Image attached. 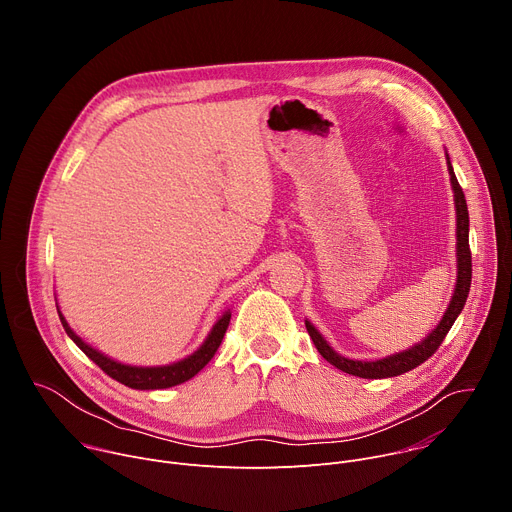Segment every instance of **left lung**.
I'll use <instances>...</instances> for the list:
<instances>
[{
	"label": "left lung",
	"mask_w": 512,
	"mask_h": 512,
	"mask_svg": "<svg viewBox=\"0 0 512 512\" xmlns=\"http://www.w3.org/2000/svg\"><path fill=\"white\" fill-rule=\"evenodd\" d=\"M448 160V172H450V182H452V190H454V202H456V255H458V277H456V287H454V296L452 302L444 314V318L440 320L431 334L421 340L419 344L391 354L387 358L381 360H352L346 358L342 354H338L326 340L324 336L306 320V328L310 338L314 340L318 352L332 364V367L340 369L342 373L360 377V379H387V377H397L403 375L415 367H419L421 362H425L440 344L444 342L446 334L450 332V328L454 326L456 318L460 316V312L464 310L468 291H470V283H472V253H470V243H468V233H470V218H468V204L462 192V186L458 184V178L454 174L450 156L446 154Z\"/></svg>",
	"instance_id": "1"
}]
</instances>
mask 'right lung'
<instances>
[{
    "label": "right lung",
    "instance_id": "right-lung-1",
    "mask_svg": "<svg viewBox=\"0 0 512 512\" xmlns=\"http://www.w3.org/2000/svg\"><path fill=\"white\" fill-rule=\"evenodd\" d=\"M56 310H58V306H56ZM58 316H60V322H62L66 334L72 338V342H75L97 364V367H101L103 373H107L111 379L119 381L125 387L141 389V391L168 389V387L186 383L188 379L198 375L206 367L208 360L214 356L218 346H221L225 332L229 328V322H231V312H225L221 318L216 320V324L212 326V330L208 332V336L200 344V348L178 362L166 364V367H133V364L117 362V360L105 356L103 352L95 350L93 346H89L81 336L75 334V330L68 326L62 312H58Z\"/></svg>",
    "mask_w": 512,
    "mask_h": 512
}]
</instances>
